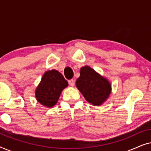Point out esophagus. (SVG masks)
I'll return each mask as SVG.
<instances>
[{"mask_svg":"<svg viewBox=\"0 0 151 151\" xmlns=\"http://www.w3.org/2000/svg\"><path fill=\"white\" fill-rule=\"evenodd\" d=\"M69 84L70 86H73L74 84H75V81H74L73 80H70L69 81Z\"/></svg>","mask_w":151,"mask_h":151,"instance_id":"esophagus-1","label":"esophagus"}]
</instances>
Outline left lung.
I'll list each match as a JSON object with an SVG mask.
<instances>
[{
	"label": "left lung",
	"mask_w": 151,
	"mask_h": 151,
	"mask_svg": "<svg viewBox=\"0 0 151 151\" xmlns=\"http://www.w3.org/2000/svg\"><path fill=\"white\" fill-rule=\"evenodd\" d=\"M76 84L86 100L94 106L102 104L111 93V84L108 80L88 66L81 68L80 76Z\"/></svg>",
	"instance_id": "left-lung-1"
}]
</instances>
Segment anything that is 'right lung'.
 <instances>
[{
    "label": "right lung",
    "mask_w": 151,
    "mask_h": 151,
    "mask_svg": "<svg viewBox=\"0 0 151 151\" xmlns=\"http://www.w3.org/2000/svg\"><path fill=\"white\" fill-rule=\"evenodd\" d=\"M68 82L63 76L56 70L45 72L40 83L36 88V98L45 106L52 107L56 104Z\"/></svg>",
    "instance_id": "right-lung-1"
}]
</instances>
